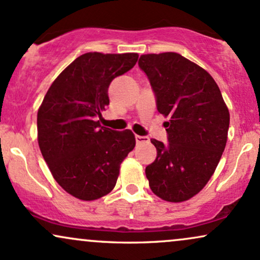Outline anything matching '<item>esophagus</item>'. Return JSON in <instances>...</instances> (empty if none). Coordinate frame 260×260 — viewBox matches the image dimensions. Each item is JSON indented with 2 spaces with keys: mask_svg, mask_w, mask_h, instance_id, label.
Returning a JSON list of instances; mask_svg holds the SVG:
<instances>
[{
  "mask_svg": "<svg viewBox=\"0 0 260 260\" xmlns=\"http://www.w3.org/2000/svg\"><path fill=\"white\" fill-rule=\"evenodd\" d=\"M135 139H136V143H137V145H140V143H147V142H149V139H148L147 136L136 135Z\"/></svg>",
  "mask_w": 260,
  "mask_h": 260,
  "instance_id": "34e87169",
  "label": "esophagus"
}]
</instances>
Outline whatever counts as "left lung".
Here are the masks:
<instances>
[{"label":"left lung","mask_w":260,"mask_h":260,"mask_svg":"<svg viewBox=\"0 0 260 260\" xmlns=\"http://www.w3.org/2000/svg\"><path fill=\"white\" fill-rule=\"evenodd\" d=\"M164 118L168 145L152 139L157 158L146 167L149 187L167 202L200 192L214 174L228 141L230 113L212 75L175 52L140 57Z\"/></svg>","instance_id":"obj_1"}]
</instances>
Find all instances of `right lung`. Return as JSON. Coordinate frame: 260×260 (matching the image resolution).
Instances as JSON below:
<instances>
[{
    "mask_svg": "<svg viewBox=\"0 0 260 260\" xmlns=\"http://www.w3.org/2000/svg\"><path fill=\"white\" fill-rule=\"evenodd\" d=\"M137 59V53L81 54L52 82L40 106V151L58 185L75 198L108 194L135 147L133 131L101 126L99 118L109 105V84Z\"/></svg>",
    "mask_w": 260,
    "mask_h": 260,
    "instance_id": "obj_1",
    "label": "right lung"
}]
</instances>
